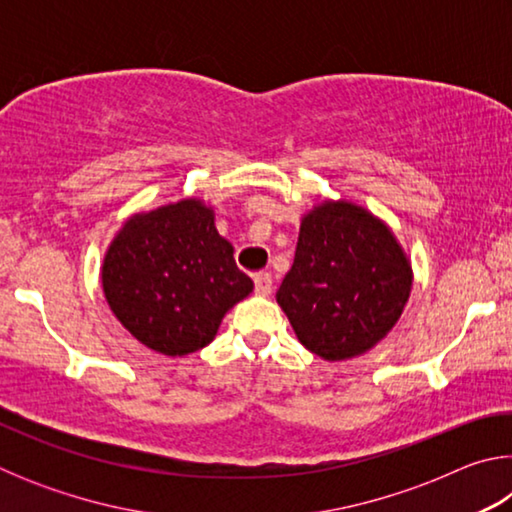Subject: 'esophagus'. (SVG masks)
<instances>
[{"instance_id":"obj_1","label":"esophagus","mask_w":512,"mask_h":512,"mask_svg":"<svg viewBox=\"0 0 512 512\" xmlns=\"http://www.w3.org/2000/svg\"><path fill=\"white\" fill-rule=\"evenodd\" d=\"M255 293L257 296H268L273 291V277L271 273H257L255 277Z\"/></svg>"}]
</instances>
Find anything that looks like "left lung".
<instances>
[{"instance_id":"left-lung-1","label":"left lung","mask_w":512,"mask_h":512,"mask_svg":"<svg viewBox=\"0 0 512 512\" xmlns=\"http://www.w3.org/2000/svg\"><path fill=\"white\" fill-rule=\"evenodd\" d=\"M411 287V259L386 221L354 201L325 198L302 216L275 300L309 352L348 361L386 339Z\"/></svg>"}]
</instances>
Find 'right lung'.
<instances>
[{
	"mask_svg": "<svg viewBox=\"0 0 512 512\" xmlns=\"http://www.w3.org/2000/svg\"><path fill=\"white\" fill-rule=\"evenodd\" d=\"M101 287L137 341L185 357L214 341L223 316L255 284L216 230L214 207L189 196L128 216L103 255Z\"/></svg>",
	"mask_w": 512,
	"mask_h": 512,
	"instance_id": "1",
	"label": "right lung"
}]
</instances>
